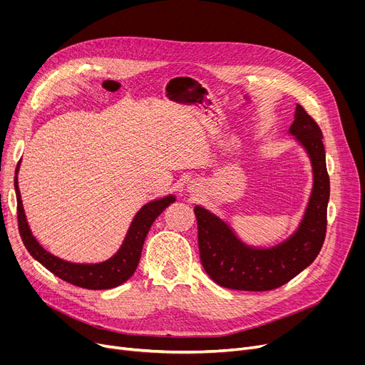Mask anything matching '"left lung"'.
I'll return each mask as SVG.
<instances>
[{
	"mask_svg": "<svg viewBox=\"0 0 365 365\" xmlns=\"http://www.w3.org/2000/svg\"><path fill=\"white\" fill-rule=\"evenodd\" d=\"M289 134L308 153L314 185L304 215L296 231L272 247L248 245L227 222L195 205L201 263L215 282L226 289L267 292L278 289L308 267L318 256L327 229L330 178L325 164L322 133L300 105Z\"/></svg>",
	"mask_w": 365,
	"mask_h": 365,
	"instance_id": "obj_1",
	"label": "left lung"
}]
</instances>
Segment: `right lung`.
Masks as SVG:
<instances>
[{
  "instance_id": "obj_1",
  "label": "right lung",
  "mask_w": 365,
  "mask_h": 365,
  "mask_svg": "<svg viewBox=\"0 0 365 365\" xmlns=\"http://www.w3.org/2000/svg\"><path fill=\"white\" fill-rule=\"evenodd\" d=\"M19 167H21V161L17 164L14 176V189L17 198V222L19 232H21L26 250L35 260L46 266L56 277L88 290L113 289V287H118L123 282H125L134 274L140 260L145 238L153 220H155L171 202L176 201L175 195H167L164 198L146 202L136 213V216H134L120 250L108 260L99 263H73L51 255L34 237L26 220L21 190H19Z\"/></svg>"
}]
</instances>
